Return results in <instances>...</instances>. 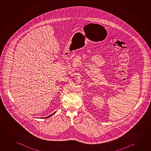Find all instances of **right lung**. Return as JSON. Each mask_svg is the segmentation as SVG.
Listing matches in <instances>:
<instances>
[{"mask_svg": "<svg viewBox=\"0 0 151 151\" xmlns=\"http://www.w3.org/2000/svg\"><path fill=\"white\" fill-rule=\"evenodd\" d=\"M55 112H54L53 114H50V115H49V116H47V117H44V118H49L50 116H52V115H53L54 114H55Z\"/></svg>", "mask_w": 151, "mask_h": 151, "instance_id": "obj_1", "label": "right lung"}]
</instances>
